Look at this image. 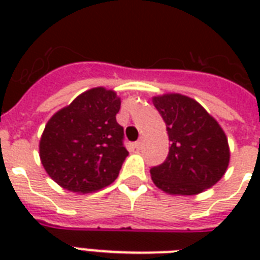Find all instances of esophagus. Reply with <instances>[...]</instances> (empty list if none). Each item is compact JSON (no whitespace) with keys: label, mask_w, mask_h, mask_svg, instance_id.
Returning a JSON list of instances; mask_svg holds the SVG:
<instances>
[{"label":"esophagus","mask_w":260,"mask_h":260,"mask_svg":"<svg viewBox=\"0 0 260 260\" xmlns=\"http://www.w3.org/2000/svg\"><path fill=\"white\" fill-rule=\"evenodd\" d=\"M142 146H143L142 140H139V142H136L134 144V147H135V148H136V150H140V148H142Z\"/></svg>","instance_id":"obj_1"}]
</instances>
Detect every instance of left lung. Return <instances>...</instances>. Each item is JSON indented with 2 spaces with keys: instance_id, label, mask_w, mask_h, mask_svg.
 <instances>
[{
  "instance_id": "left-lung-1",
  "label": "left lung",
  "mask_w": 260,
  "mask_h": 260,
  "mask_svg": "<svg viewBox=\"0 0 260 260\" xmlns=\"http://www.w3.org/2000/svg\"><path fill=\"white\" fill-rule=\"evenodd\" d=\"M171 142L166 160L151 177L169 194L193 196L216 185L230 163L228 140L218 122L193 98L163 94L152 98Z\"/></svg>"
}]
</instances>
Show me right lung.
<instances>
[{
	"label": "right lung",
	"instance_id": "right-lung-1",
	"mask_svg": "<svg viewBox=\"0 0 260 260\" xmlns=\"http://www.w3.org/2000/svg\"><path fill=\"white\" fill-rule=\"evenodd\" d=\"M121 101L112 90H87L50 118L40 139L47 174L63 189L91 193L118 177L128 156L124 128L116 121Z\"/></svg>",
	"mask_w": 260,
	"mask_h": 260
}]
</instances>
